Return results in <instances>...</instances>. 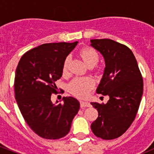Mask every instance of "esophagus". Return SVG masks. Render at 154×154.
Returning a JSON list of instances; mask_svg holds the SVG:
<instances>
[{
  "label": "esophagus",
  "mask_w": 154,
  "mask_h": 154,
  "mask_svg": "<svg viewBox=\"0 0 154 154\" xmlns=\"http://www.w3.org/2000/svg\"><path fill=\"white\" fill-rule=\"evenodd\" d=\"M80 106H81L82 108H83V107H89L91 106V104H90L88 102L84 101V100H80Z\"/></svg>",
  "instance_id": "1"
}]
</instances>
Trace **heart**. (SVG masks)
I'll list each match as a JSON object with an SVG mask.
<instances>
[{"instance_id": "1", "label": "heart", "mask_w": 154, "mask_h": 154, "mask_svg": "<svg viewBox=\"0 0 154 154\" xmlns=\"http://www.w3.org/2000/svg\"><path fill=\"white\" fill-rule=\"evenodd\" d=\"M80 57L85 62L88 68H92L98 63L99 55L97 51L92 48H83L80 52ZM71 62L70 57H66L63 64L62 72L63 76L68 74V66ZM94 86V81L89 77H77L74 78L68 84V90L70 92L77 97H86Z\"/></svg>"}]
</instances>
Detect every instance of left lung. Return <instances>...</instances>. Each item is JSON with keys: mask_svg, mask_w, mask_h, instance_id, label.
Returning <instances> with one entry per match:
<instances>
[{"mask_svg": "<svg viewBox=\"0 0 154 154\" xmlns=\"http://www.w3.org/2000/svg\"><path fill=\"white\" fill-rule=\"evenodd\" d=\"M103 55L106 67L96 92L108 95L106 104L91 103L98 117L91 125L93 133L105 140L119 138L136 118L143 93V79L131 50L108 38L91 39Z\"/></svg>", "mask_w": 154, "mask_h": 154, "instance_id": "obj_1", "label": "left lung"}]
</instances>
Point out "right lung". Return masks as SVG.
<instances>
[{"label": "right lung", "instance_id": "1", "mask_svg": "<svg viewBox=\"0 0 154 154\" xmlns=\"http://www.w3.org/2000/svg\"><path fill=\"white\" fill-rule=\"evenodd\" d=\"M77 42L43 44L26 52L17 66L14 88L18 108L31 130L43 139L66 136L80 109L73 97H63L64 103L57 105L51 100V94L57 93L55 82L63 75V62Z\"/></svg>", "mask_w": 154, "mask_h": 154}]
</instances>
